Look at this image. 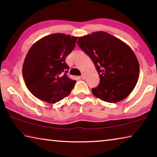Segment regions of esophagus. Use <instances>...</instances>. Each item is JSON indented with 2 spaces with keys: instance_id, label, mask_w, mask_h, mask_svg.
<instances>
[{
  "instance_id": "esophagus-1",
  "label": "esophagus",
  "mask_w": 157,
  "mask_h": 157,
  "mask_svg": "<svg viewBox=\"0 0 157 157\" xmlns=\"http://www.w3.org/2000/svg\"><path fill=\"white\" fill-rule=\"evenodd\" d=\"M81 78H82V79H85V75H84V73H82V75H81Z\"/></svg>"
}]
</instances>
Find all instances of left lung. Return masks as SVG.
<instances>
[{"mask_svg": "<svg viewBox=\"0 0 157 157\" xmlns=\"http://www.w3.org/2000/svg\"><path fill=\"white\" fill-rule=\"evenodd\" d=\"M78 44L94 63L100 84L92 89L95 97L116 103L131 94L139 76V63L128 45L106 32L79 36Z\"/></svg>", "mask_w": 157, "mask_h": 157, "instance_id": "obj_1", "label": "left lung"}]
</instances>
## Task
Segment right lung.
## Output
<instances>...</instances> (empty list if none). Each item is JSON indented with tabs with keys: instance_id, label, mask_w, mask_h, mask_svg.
Returning <instances> with one entry per match:
<instances>
[{
	"instance_id": "obj_1",
	"label": "right lung",
	"mask_w": 157,
	"mask_h": 157,
	"mask_svg": "<svg viewBox=\"0 0 157 157\" xmlns=\"http://www.w3.org/2000/svg\"><path fill=\"white\" fill-rule=\"evenodd\" d=\"M78 36L62 33L49 34L36 41L25 57L23 77L32 94L53 104L67 97L76 81L66 75V57L75 48Z\"/></svg>"
}]
</instances>
